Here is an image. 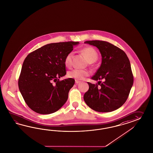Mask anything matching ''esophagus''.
<instances>
[{"instance_id":"34e87169","label":"esophagus","mask_w":153,"mask_h":153,"mask_svg":"<svg viewBox=\"0 0 153 153\" xmlns=\"http://www.w3.org/2000/svg\"><path fill=\"white\" fill-rule=\"evenodd\" d=\"M80 82H81V81H77V80H76V81H75V83L77 84V85L79 84V83Z\"/></svg>"}]
</instances>
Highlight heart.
<instances>
[{"instance_id":"heart-1","label":"heart","mask_w":153,"mask_h":153,"mask_svg":"<svg viewBox=\"0 0 153 153\" xmlns=\"http://www.w3.org/2000/svg\"><path fill=\"white\" fill-rule=\"evenodd\" d=\"M81 52L86 57L90 63L95 62L98 58V53L95 48L92 47L88 46L83 48L81 50ZM74 54V53L72 51H71L66 54L64 59V62L66 67H70L72 66ZM90 74V72L88 71L74 69L68 73V76L70 78L74 79L77 80H82Z\"/></svg>"}]
</instances>
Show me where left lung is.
Instances as JSON below:
<instances>
[{
    "label": "left lung",
    "instance_id": "8db88e82",
    "mask_svg": "<svg viewBox=\"0 0 153 153\" xmlns=\"http://www.w3.org/2000/svg\"><path fill=\"white\" fill-rule=\"evenodd\" d=\"M85 43L99 50L102 63L92 77L100 81L96 85L87 82L89 89L84 95V101L96 111L116 110L126 102L133 85L134 77L128 57L123 50L108 42L95 40ZM101 79L104 80L102 83L100 81Z\"/></svg>",
    "mask_w": 153,
    "mask_h": 153
}]
</instances>
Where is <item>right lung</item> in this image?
<instances>
[{
    "label": "right lung",
    "mask_w": 153,
    "mask_h": 153,
    "mask_svg": "<svg viewBox=\"0 0 153 153\" xmlns=\"http://www.w3.org/2000/svg\"><path fill=\"white\" fill-rule=\"evenodd\" d=\"M79 42L50 43L27 56L18 79L19 91L25 103L37 113L50 114L66 103L74 84L72 78L59 81L66 75V54Z\"/></svg>",
    "instance_id": "add662e5"
}]
</instances>
